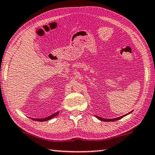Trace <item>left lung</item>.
Masks as SVG:
<instances>
[{
	"label": "left lung",
	"mask_w": 155,
	"mask_h": 155,
	"mask_svg": "<svg viewBox=\"0 0 155 155\" xmlns=\"http://www.w3.org/2000/svg\"><path fill=\"white\" fill-rule=\"evenodd\" d=\"M132 113V111H131V112H130V113H128V114H126V115H123V116L119 117L114 118V119H105V118L100 117H98V116H96V117L97 118V119H98V120H101V121H104V122H113V121H117V120H120L121 118L124 117V116H126V115H129V114H130V113Z\"/></svg>",
	"instance_id": "1"
}]
</instances>
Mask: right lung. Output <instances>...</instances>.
<instances>
[{"mask_svg":"<svg viewBox=\"0 0 155 155\" xmlns=\"http://www.w3.org/2000/svg\"><path fill=\"white\" fill-rule=\"evenodd\" d=\"M58 113H59V112H57V113L52 114V115L48 117H45V118H41V119H37V118H31L33 120H35V121H38V122H44V121H48V120H51V118L57 116L58 115Z\"/></svg>","mask_w":155,"mask_h":155,"instance_id":"1","label":"right lung"}]
</instances>
